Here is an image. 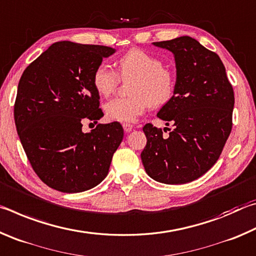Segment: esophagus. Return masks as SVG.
<instances>
[{
  "mask_svg": "<svg viewBox=\"0 0 256 256\" xmlns=\"http://www.w3.org/2000/svg\"><path fill=\"white\" fill-rule=\"evenodd\" d=\"M123 128H124V131L126 132V133H130L132 131V128H133V126L130 123H124L123 124Z\"/></svg>",
  "mask_w": 256,
  "mask_h": 256,
  "instance_id": "esophagus-1",
  "label": "esophagus"
}]
</instances>
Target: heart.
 Returning <instances> with one entry per match:
<instances>
[{
  "label": "heart",
  "instance_id": "1",
  "mask_svg": "<svg viewBox=\"0 0 256 256\" xmlns=\"http://www.w3.org/2000/svg\"><path fill=\"white\" fill-rule=\"evenodd\" d=\"M120 76L133 79L130 97H115L106 102V116L116 122H133L150 105L160 107L172 100L175 76L164 68L162 60L141 50H131L118 60ZM118 84V76L107 64H99L92 74V84L100 96L107 97Z\"/></svg>",
  "mask_w": 256,
  "mask_h": 256
}]
</instances>
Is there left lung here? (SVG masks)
Returning <instances> with one entry per match:
<instances>
[{"label":"left lung","instance_id":"obj_1","mask_svg":"<svg viewBox=\"0 0 256 256\" xmlns=\"http://www.w3.org/2000/svg\"><path fill=\"white\" fill-rule=\"evenodd\" d=\"M174 55L176 86L157 116L174 124L168 138L151 124L141 152L146 172L164 184H184L214 166L232 131L234 90L222 60L196 40L182 36L152 42Z\"/></svg>","mask_w":256,"mask_h":256}]
</instances>
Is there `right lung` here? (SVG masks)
Listing matches in <instances>:
<instances>
[{
	"mask_svg": "<svg viewBox=\"0 0 256 256\" xmlns=\"http://www.w3.org/2000/svg\"><path fill=\"white\" fill-rule=\"evenodd\" d=\"M115 52L107 46L58 42L21 76L14 105L16 131L34 170L52 188L84 192L108 174L123 140L122 125L99 124L84 133L82 120L102 118L92 74Z\"/></svg>",
	"mask_w": 256,
	"mask_h": 256,
	"instance_id": "1",
	"label": "right lung"
}]
</instances>
